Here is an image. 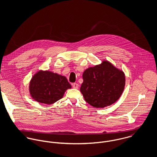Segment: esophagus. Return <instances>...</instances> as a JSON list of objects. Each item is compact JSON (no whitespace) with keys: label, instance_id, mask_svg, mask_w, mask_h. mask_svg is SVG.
<instances>
[{"label":"esophagus","instance_id":"esophagus-1","mask_svg":"<svg viewBox=\"0 0 157 157\" xmlns=\"http://www.w3.org/2000/svg\"><path fill=\"white\" fill-rule=\"evenodd\" d=\"M72 86L75 89H78V84L77 83H74L72 84Z\"/></svg>","mask_w":157,"mask_h":157}]
</instances>
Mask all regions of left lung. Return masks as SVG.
I'll use <instances>...</instances> for the list:
<instances>
[{
    "label": "left lung",
    "instance_id": "obj_1",
    "mask_svg": "<svg viewBox=\"0 0 157 157\" xmlns=\"http://www.w3.org/2000/svg\"><path fill=\"white\" fill-rule=\"evenodd\" d=\"M80 87L85 101L97 108L111 105L121 97L125 86L124 72L107 60L86 69Z\"/></svg>",
    "mask_w": 157,
    "mask_h": 157
}]
</instances>
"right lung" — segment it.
<instances>
[{
    "instance_id": "right-lung-1",
    "label": "right lung",
    "mask_w": 157,
    "mask_h": 157,
    "mask_svg": "<svg viewBox=\"0 0 157 157\" xmlns=\"http://www.w3.org/2000/svg\"><path fill=\"white\" fill-rule=\"evenodd\" d=\"M71 85L63 75L49 71H39L32 77L29 90L31 97L39 103L51 105L61 99Z\"/></svg>"
}]
</instances>
